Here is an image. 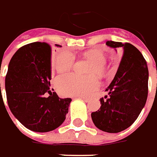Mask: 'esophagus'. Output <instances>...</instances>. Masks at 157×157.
Segmentation results:
<instances>
[{"label": "esophagus", "mask_w": 157, "mask_h": 157, "mask_svg": "<svg viewBox=\"0 0 157 157\" xmlns=\"http://www.w3.org/2000/svg\"><path fill=\"white\" fill-rule=\"evenodd\" d=\"M78 99H82L85 102L89 101V98H86V97H82V96H80V97H78Z\"/></svg>", "instance_id": "obj_1"}]
</instances>
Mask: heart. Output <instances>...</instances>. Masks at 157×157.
Masks as SVG:
<instances>
[{
    "mask_svg": "<svg viewBox=\"0 0 157 157\" xmlns=\"http://www.w3.org/2000/svg\"><path fill=\"white\" fill-rule=\"evenodd\" d=\"M84 56L91 61L86 70V73H90L85 76H81L74 73H68L59 76L56 80V86L62 94L68 96H84L94 91L99 86L100 77L108 75L109 68L105 61V55L99 50H92L87 52ZM75 56L69 51H63L56 56L54 65L60 73L67 72L74 65Z\"/></svg>",
    "mask_w": 157,
    "mask_h": 157,
    "instance_id": "b5f03b06",
    "label": "heart"
}]
</instances>
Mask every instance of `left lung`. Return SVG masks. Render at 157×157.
I'll return each instance as SVG.
<instances>
[{
  "instance_id": "1",
  "label": "left lung",
  "mask_w": 157,
  "mask_h": 157,
  "mask_svg": "<svg viewBox=\"0 0 157 157\" xmlns=\"http://www.w3.org/2000/svg\"><path fill=\"white\" fill-rule=\"evenodd\" d=\"M106 45L123 51L118 69L101 98V107L91 113L93 123L107 133H119L137 119L148 95L147 63L141 52L129 43L108 40Z\"/></svg>"
}]
</instances>
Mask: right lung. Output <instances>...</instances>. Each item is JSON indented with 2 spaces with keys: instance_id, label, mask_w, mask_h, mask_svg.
Returning <instances> with one entry per match:
<instances>
[{
  "instance_id": "1",
  "label": "right lung",
  "mask_w": 157,
  "mask_h": 157,
  "mask_svg": "<svg viewBox=\"0 0 157 157\" xmlns=\"http://www.w3.org/2000/svg\"><path fill=\"white\" fill-rule=\"evenodd\" d=\"M51 79L52 46L45 42L23 45L10 61L5 79L8 106L23 126L34 132L56 129L68 112L72 99L60 98L52 91Z\"/></svg>"
}]
</instances>
